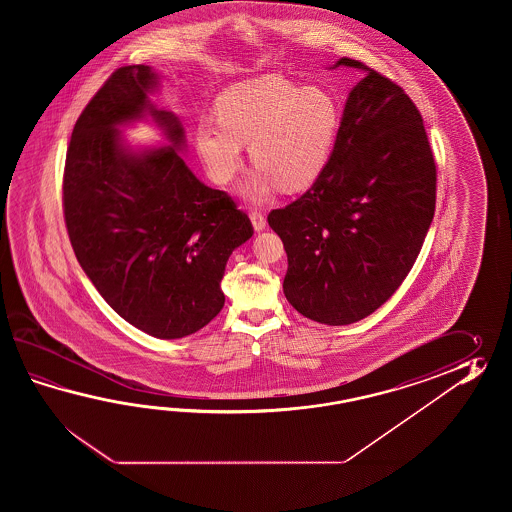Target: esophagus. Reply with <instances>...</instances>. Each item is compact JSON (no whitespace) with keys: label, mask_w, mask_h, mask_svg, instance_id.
<instances>
[{"label":"esophagus","mask_w":512,"mask_h":512,"mask_svg":"<svg viewBox=\"0 0 512 512\" xmlns=\"http://www.w3.org/2000/svg\"><path fill=\"white\" fill-rule=\"evenodd\" d=\"M251 221L252 227H254V230H258V232L267 227V219H265V216H263L261 212H258V210H252Z\"/></svg>","instance_id":"1"}]
</instances>
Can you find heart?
<instances>
[{
	"label": "heart",
	"mask_w": 512,
	"mask_h": 512,
	"mask_svg": "<svg viewBox=\"0 0 512 512\" xmlns=\"http://www.w3.org/2000/svg\"><path fill=\"white\" fill-rule=\"evenodd\" d=\"M218 120L196 126V148L208 175L227 185L243 166L249 144L258 168L241 185V196L260 205L276 186L298 192L324 172L342 124L337 97L322 86L296 84L282 75L249 78L227 87L216 100Z\"/></svg>",
	"instance_id": "b5f03b06"
}]
</instances>
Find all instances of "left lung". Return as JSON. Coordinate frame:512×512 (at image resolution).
Returning <instances> with one entry per match:
<instances>
[{
	"label": "left lung",
	"mask_w": 512,
	"mask_h": 512,
	"mask_svg": "<svg viewBox=\"0 0 512 512\" xmlns=\"http://www.w3.org/2000/svg\"><path fill=\"white\" fill-rule=\"evenodd\" d=\"M337 142L304 196L269 214L287 252L283 293L298 313L348 326L379 309L414 267L434 219L435 163L419 109L359 60Z\"/></svg>",
	"instance_id": "obj_1"
}]
</instances>
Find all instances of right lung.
<instances>
[{
	"instance_id": "1",
	"label": "right lung",
	"mask_w": 512,
	"mask_h": 512,
	"mask_svg": "<svg viewBox=\"0 0 512 512\" xmlns=\"http://www.w3.org/2000/svg\"><path fill=\"white\" fill-rule=\"evenodd\" d=\"M150 66L117 69L71 133L64 174L67 234L98 293L131 326L183 338L225 304L230 254L254 234L225 192L201 183L183 161L185 128L152 95ZM152 121L166 145L133 147L121 130Z\"/></svg>"
}]
</instances>
